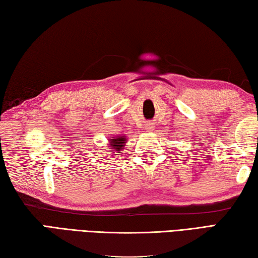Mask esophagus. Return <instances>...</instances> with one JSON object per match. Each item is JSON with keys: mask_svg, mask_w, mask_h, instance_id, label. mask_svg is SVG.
Returning <instances> with one entry per match:
<instances>
[{"mask_svg": "<svg viewBox=\"0 0 258 258\" xmlns=\"http://www.w3.org/2000/svg\"><path fill=\"white\" fill-rule=\"evenodd\" d=\"M153 128H154L153 124H150V123L147 124V125H145V129L148 130V131H153Z\"/></svg>", "mask_w": 258, "mask_h": 258, "instance_id": "obj_1", "label": "esophagus"}]
</instances>
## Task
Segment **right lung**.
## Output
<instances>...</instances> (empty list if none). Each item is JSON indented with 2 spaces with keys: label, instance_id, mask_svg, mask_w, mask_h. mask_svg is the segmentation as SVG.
I'll return each instance as SVG.
<instances>
[{
  "label": "right lung",
  "instance_id": "right-lung-1",
  "mask_svg": "<svg viewBox=\"0 0 258 258\" xmlns=\"http://www.w3.org/2000/svg\"><path fill=\"white\" fill-rule=\"evenodd\" d=\"M127 137L125 136H115V137H112V139H109V146L108 149H110L111 152H114V155H120L118 153H122V150L124 149V146L127 144ZM112 155V156H114Z\"/></svg>",
  "mask_w": 258,
  "mask_h": 258
}]
</instances>
